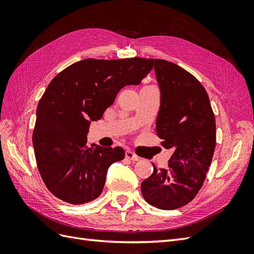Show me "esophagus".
Returning <instances> with one entry per match:
<instances>
[{
    "instance_id": "esophagus-1",
    "label": "esophagus",
    "mask_w": 254,
    "mask_h": 254,
    "mask_svg": "<svg viewBox=\"0 0 254 254\" xmlns=\"http://www.w3.org/2000/svg\"><path fill=\"white\" fill-rule=\"evenodd\" d=\"M125 156H126V158H127V159L131 160V161H137V160L140 159L139 157H137V156L135 155V153H133L132 151H130V150H127V151H126Z\"/></svg>"
}]
</instances>
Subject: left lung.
Masks as SVG:
<instances>
[{"label":"left lung","instance_id":"8db88e82","mask_svg":"<svg viewBox=\"0 0 254 254\" xmlns=\"http://www.w3.org/2000/svg\"><path fill=\"white\" fill-rule=\"evenodd\" d=\"M160 89L157 135L174 152L168 170H157L141 184L142 196L161 210L193 200L201 189L216 145V124L209 96L193 75L170 61L151 59Z\"/></svg>","mask_w":254,"mask_h":254}]
</instances>
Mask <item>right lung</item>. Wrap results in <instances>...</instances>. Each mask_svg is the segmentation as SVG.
<instances>
[{"instance_id":"1","label":"right lung","mask_w":254,"mask_h":254,"mask_svg":"<svg viewBox=\"0 0 254 254\" xmlns=\"http://www.w3.org/2000/svg\"><path fill=\"white\" fill-rule=\"evenodd\" d=\"M151 70V59L89 58L50 82L37 107L33 145L38 170L54 196L82 204L102 194L108 168L125 151L120 146L86 147L90 124L103 118L122 88L136 86Z\"/></svg>"}]
</instances>
